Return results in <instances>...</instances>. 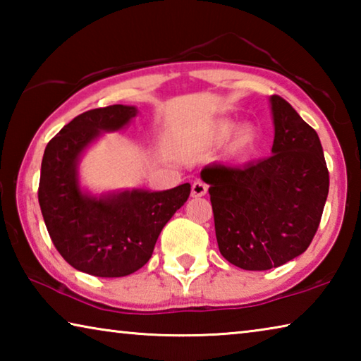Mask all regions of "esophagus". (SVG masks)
I'll use <instances>...</instances> for the list:
<instances>
[{
	"mask_svg": "<svg viewBox=\"0 0 361 361\" xmlns=\"http://www.w3.org/2000/svg\"><path fill=\"white\" fill-rule=\"evenodd\" d=\"M207 189H209V186L202 180H195L191 186V195L192 197H202L207 194Z\"/></svg>",
	"mask_w": 361,
	"mask_h": 361,
	"instance_id": "esophagus-1",
	"label": "esophagus"
}]
</instances>
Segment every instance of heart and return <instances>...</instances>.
<instances>
[{"label":"heart","instance_id":"obj_1","mask_svg":"<svg viewBox=\"0 0 361 361\" xmlns=\"http://www.w3.org/2000/svg\"><path fill=\"white\" fill-rule=\"evenodd\" d=\"M235 130V124L231 121H223L213 127L212 137L215 142L223 143L226 140H229L232 133ZM256 143H258V133H256L255 127L252 126H243L235 132L234 138L231 142V152L234 154H247L252 149H255Z\"/></svg>","mask_w":361,"mask_h":361}]
</instances>
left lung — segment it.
Returning <instances> with one entry per match:
<instances>
[{"label": "left lung", "mask_w": 361, "mask_h": 361, "mask_svg": "<svg viewBox=\"0 0 361 361\" xmlns=\"http://www.w3.org/2000/svg\"><path fill=\"white\" fill-rule=\"evenodd\" d=\"M272 156L207 166L219 253L245 271H267L304 253L319 229L329 188L320 138L282 97L272 95Z\"/></svg>", "instance_id": "obj_1"}]
</instances>
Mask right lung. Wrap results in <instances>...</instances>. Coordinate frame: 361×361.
<instances>
[{
	"label": "right lung",
	"mask_w": 361,
	"mask_h": 361,
	"mask_svg": "<svg viewBox=\"0 0 361 361\" xmlns=\"http://www.w3.org/2000/svg\"><path fill=\"white\" fill-rule=\"evenodd\" d=\"M137 108L111 105L76 116L47 143L41 162L38 200L52 243L78 271L124 277L149 261L156 240L191 192L185 183L167 191H124L102 197L84 194L78 161L100 135L124 127Z\"/></svg>",
	"instance_id": "add662e5"
}]
</instances>
